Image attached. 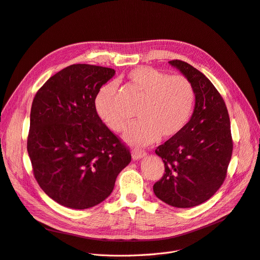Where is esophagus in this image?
I'll return each mask as SVG.
<instances>
[{
  "instance_id": "34e87169",
  "label": "esophagus",
  "mask_w": 260,
  "mask_h": 260,
  "mask_svg": "<svg viewBox=\"0 0 260 260\" xmlns=\"http://www.w3.org/2000/svg\"><path fill=\"white\" fill-rule=\"evenodd\" d=\"M146 155V153L144 151H139V150H134L132 151V156L134 160H138L140 158L144 157Z\"/></svg>"
}]
</instances>
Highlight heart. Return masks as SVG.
I'll return each mask as SVG.
<instances>
[{"instance_id": "b5f03b06", "label": "heart", "mask_w": 260, "mask_h": 260, "mask_svg": "<svg viewBox=\"0 0 260 260\" xmlns=\"http://www.w3.org/2000/svg\"><path fill=\"white\" fill-rule=\"evenodd\" d=\"M128 84L142 96L134 121L124 132L127 143L144 146L159 136L172 138L188 123L194 105V89L183 75L168 76L150 67H138L127 74ZM116 86L109 83L94 98L96 114L114 132H121L126 118L115 103Z\"/></svg>"}]
</instances>
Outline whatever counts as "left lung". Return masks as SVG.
<instances>
[{"label": "left lung", "instance_id": "1", "mask_svg": "<svg viewBox=\"0 0 260 260\" xmlns=\"http://www.w3.org/2000/svg\"><path fill=\"white\" fill-rule=\"evenodd\" d=\"M192 84L193 114L176 136L156 149L165 174L153 186L155 196L177 208L198 206L223 184L233 153L226 105L208 78L182 60L169 61Z\"/></svg>", "mask_w": 260, "mask_h": 260}]
</instances>
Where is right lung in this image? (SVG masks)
<instances>
[{
    "label": "right lung",
    "mask_w": 260,
    "mask_h": 260,
    "mask_svg": "<svg viewBox=\"0 0 260 260\" xmlns=\"http://www.w3.org/2000/svg\"><path fill=\"white\" fill-rule=\"evenodd\" d=\"M115 73L105 67L71 64L50 77L32 100L27 152L34 176L62 206L100 204L131 162L126 145L94 107L98 91Z\"/></svg>",
    "instance_id": "obj_1"
}]
</instances>
